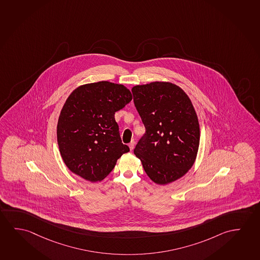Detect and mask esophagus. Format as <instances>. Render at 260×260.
Returning <instances> with one entry per match:
<instances>
[{
  "label": "esophagus",
  "instance_id": "1",
  "mask_svg": "<svg viewBox=\"0 0 260 260\" xmlns=\"http://www.w3.org/2000/svg\"><path fill=\"white\" fill-rule=\"evenodd\" d=\"M134 147H135V141L133 140L132 142L129 144V148H130V150H133Z\"/></svg>",
  "mask_w": 260,
  "mask_h": 260
}]
</instances>
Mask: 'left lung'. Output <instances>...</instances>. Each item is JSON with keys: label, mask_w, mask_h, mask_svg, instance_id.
<instances>
[{"label": "left lung", "mask_w": 260, "mask_h": 260, "mask_svg": "<svg viewBox=\"0 0 260 260\" xmlns=\"http://www.w3.org/2000/svg\"><path fill=\"white\" fill-rule=\"evenodd\" d=\"M132 93L145 127L134 153L157 184L176 181L191 168L198 153L200 126L191 101L169 82L136 86Z\"/></svg>", "instance_id": "8db88e82"}]
</instances>
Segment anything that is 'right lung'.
Masks as SVG:
<instances>
[{"instance_id": "obj_1", "label": "right lung", "mask_w": 260, "mask_h": 260, "mask_svg": "<svg viewBox=\"0 0 260 260\" xmlns=\"http://www.w3.org/2000/svg\"><path fill=\"white\" fill-rule=\"evenodd\" d=\"M132 99L124 86L108 81L83 85L70 94L58 117L57 137L62 159L72 173L92 182L102 181L129 152L115 113Z\"/></svg>"}]
</instances>
